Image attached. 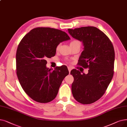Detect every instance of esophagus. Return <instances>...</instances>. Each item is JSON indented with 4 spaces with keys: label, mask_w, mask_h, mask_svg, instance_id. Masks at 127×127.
<instances>
[{
    "label": "esophagus",
    "mask_w": 127,
    "mask_h": 127,
    "mask_svg": "<svg viewBox=\"0 0 127 127\" xmlns=\"http://www.w3.org/2000/svg\"><path fill=\"white\" fill-rule=\"evenodd\" d=\"M68 71H69V73H70V71H71V68L70 67H68Z\"/></svg>",
    "instance_id": "esophagus-1"
}]
</instances>
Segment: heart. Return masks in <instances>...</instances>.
<instances>
[{
    "label": "heart",
    "instance_id": "1",
    "mask_svg": "<svg viewBox=\"0 0 127 127\" xmlns=\"http://www.w3.org/2000/svg\"><path fill=\"white\" fill-rule=\"evenodd\" d=\"M73 43H80V42L79 40H73L72 41H71L70 44H73ZM59 48H60V45H58V46L57 47V50H58V49H59Z\"/></svg>",
    "mask_w": 127,
    "mask_h": 127
}]
</instances>
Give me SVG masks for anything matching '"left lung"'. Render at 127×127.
Instances as JSON below:
<instances>
[{
	"instance_id": "1",
	"label": "left lung",
	"mask_w": 127,
	"mask_h": 127,
	"mask_svg": "<svg viewBox=\"0 0 127 127\" xmlns=\"http://www.w3.org/2000/svg\"><path fill=\"white\" fill-rule=\"evenodd\" d=\"M69 34L83 43L78 65L88 68V73L70 71L74 80L71 91L75 100L83 104L95 102L104 94L114 74L115 51L108 37L95 27L68 29Z\"/></svg>"
}]
</instances>
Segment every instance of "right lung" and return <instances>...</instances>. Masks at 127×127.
Here are the masks:
<instances>
[{
    "mask_svg": "<svg viewBox=\"0 0 127 127\" xmlns=\"http://www.w3.org/2000/svg\"><path fill=\"white\" fill-rule=\"evenodd\" d=\"M70 39L61 30L37 27L20 41L16 54V74L23 89L32 100L45 103L57 96L69 71L66 66L49 69L46 59L56 55L60 43Z\"/></svg>",
    "mask_w": 127,
    "mask_h": 127,
    "instance_id": "1",
    "label": "right lung"
}]
</instances>
